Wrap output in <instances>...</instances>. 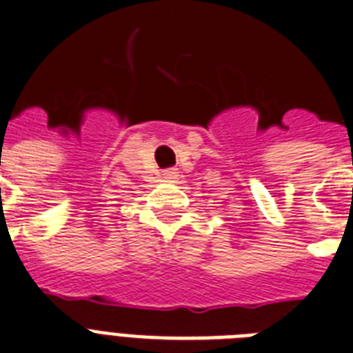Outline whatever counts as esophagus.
<instances>
[{"label": "esophagus", "instance_id": "obj_1", "mask_svg": "<svg viewBox=\"0 0 353 353\" xmlns=\"http://www.w3.org/2000/svg\"><path fill=\"white\" fill-rule=\"evenodd\" d=\"M165 176H168V179H174V176H176V171H174V169H169V171H165Z\"/></svg>", "mask_w": 353, "mask_h": 353}]
</instances>
